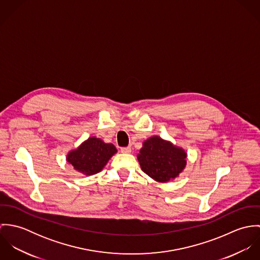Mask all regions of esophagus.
<instances>
[{
    "label": "esophagus",
    "mask_w": 260,
    "mask_h": 260,
    "mask_svg": "<svg viewBox=\"0 0 260 260\" xmlns=\"http://www.w3.org/2000/svg\"><path fill=\"white\" fill-rule=\"evenodd\" d=\"M121 152L122 153H131V147H123V148H121Z\"/></svg>",
    "instance_id": "34e87169"
}]
</instances>
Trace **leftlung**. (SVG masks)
Listing matches in <instances>:
<instances>
[{
	"mask_svg": "<svg viewBox=\"0 0 260 260\" xmlns=\"http://www.w3.org/2000/svg\"><path fill=\"white\" fill-rule=\"evenodd\" d=\"M137 159L149 177L166 183L176 179L185 169L187 153L182 147L155 135L142 143Z\"/></svg>",
	"mask_w": 260,
	"mask_h": 260,
	"instance_id": "1",
	"label": "left lung"
}]
</instances>
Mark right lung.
<instances>
[{
	"label": "right lung",
	"mask_w": 260,
	"mask_h": 260,
	"mask_svg": "<svg viewBox=\"0 0 260 260\" xmlns=\"http://www.w3.org/2000/svg\"><path fill=\"white\" fill-rule=\"evenodd\" d=\"M116 153L117 149L112 143H105L101 138L92 136L70 150L66 160L79 173L91 176L102 171Z\"/></svg>",
	"instance_id": "obj_1"
}]
</instances>
